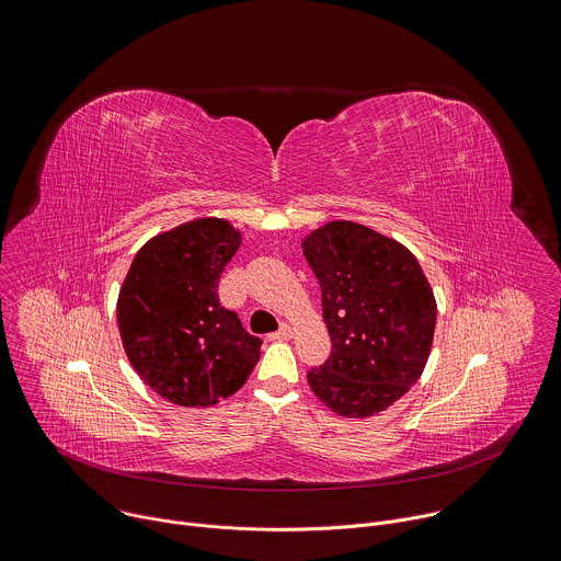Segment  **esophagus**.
<instances>
[{
	"mask_svg": "<svg viewBox=\"0 0 561 561\" xmlns=\"http://www.w3.org/2000/svg\"><path fill=\"white\" fill-rule=\"evenodd\" d=\"M291 333H294V331H291L289 324H280V329H278L276 333H270L267 337H270V340H289Z\"/></svg>",
	"mask_w": 561,
	"mask_h": 561,
	"instance_id": "esophagus-1",
	"label": "esophagus"
}]
</instances>
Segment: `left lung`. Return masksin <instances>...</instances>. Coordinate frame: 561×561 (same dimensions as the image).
Wrapping results in <instances>:
<instances>
[{"label": "left lung", "instance_id": "8db88e82", "mask_svg": "<svg viewBox=\"0 0 561 561\" xmlns=\"http://www.w3.org/2000/svg\"><path fill=\"white\" fill-rule=\"evenodd\" d=\"M322 289L331 357L307 373L313 394L335 414L383 412L421 377L434 340L436 298L399 241L348 219L329 221L302 241Z\"/></svg>", "mask_w": 561, "mask_h": 561}]
</instances>
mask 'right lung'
Instances as JSON below:
<instances>
[{
	"label": "right lung",
	"mask_w": 561,
	"mask_h": 561,
	"mask_svg": "<svg viewBox=\"0 0 561 561\" xmlns=\"http://www.w3.org/2000/svg\"><path fill=\"white\" fill-rule=\"evenodd\" d=\"M239 248L230 221L193 219L149 239L123 280L116 316L125 353L140 379L175 405L219 403L261 357V340L217 296Z\"/></svg>",
	"instance_id": "obj_1"
}]
</instances>
